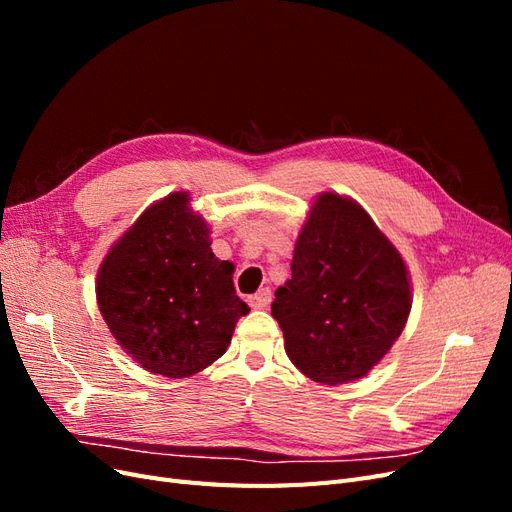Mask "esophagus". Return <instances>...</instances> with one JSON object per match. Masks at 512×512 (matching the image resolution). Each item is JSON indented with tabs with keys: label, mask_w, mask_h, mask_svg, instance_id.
I'll return each instance as SVG.
<instances>
[{
	"label": "esophagus",
	"mask_w": 512,
	"mask_h": 512,
	"mask_svg": "<svg viewBox=\"0 0 512 512\" xmlns=\"http://www.w3.org/2000/svg\"><path fill=\"white\" fill-rule=\"evenodd\" d=\"M250 305L252 307H256V309H265V307H269V303H271V290L269 288H260L258 292H254L250 299Z\"/></svg>",
	"instance_id": "1"
}]
</instances>
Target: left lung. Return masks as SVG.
<instances>
[{
  "mask_svg": "<svg viewBox=\"0 0 512 512\" xmlns=\"http://www.w3.org/2000/svg\"><path fill=\"white\" fill-rule=\"evenodd\" d=\"M290 271L271 305L290 361L322 384L365 376L410 314L399 252L359 205L327 192L309 211Z\"/></svg>",
  "mask_w": 512,
  "mask_h": 512,
  "instance_id": "8db88e82",
  "label": "left lung"
}]
</instances>
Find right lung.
Listing matches in <instances>:
<instances>
[{"mask_svg": "<svg viewBox=\"0 0 512 512\" xmlns=\"http://www.w3.org/2000/svg\"><path fill=\"white\" fill-rule=\"evenodd\" d=\"M175 192L149 207L106 254L98 305L119 346L151 374L188 378L226 352L250 312L232 262L211 252L209 228Z\"/></svg>", "mask_w": 512, "mask_h": 512, "instance_id": "obj_1", "label": "right lung"}]
</instances>
